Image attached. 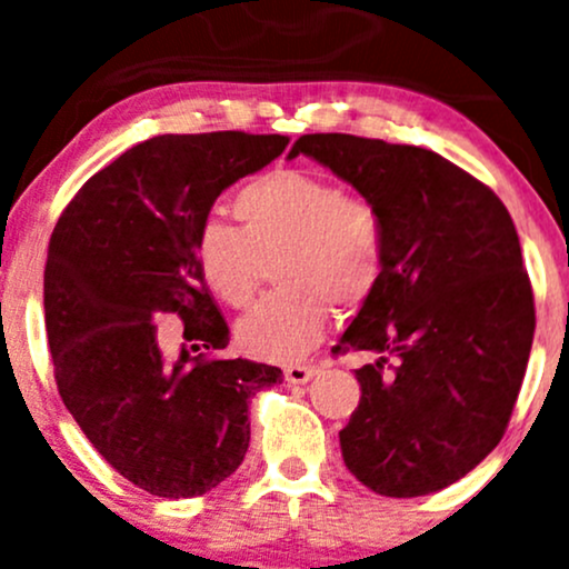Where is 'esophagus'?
<instances>
[{
  "label": "esophagus",
  "mask_w": 569,
  "mask_h": 569,
  "mask_svg": "<svg viewBox=\"0 0 569 569\" xmlns=\"http://www.w3.org/2000/svg\"><path fill=\"white\" fill-rule=\"evenodd\" d=\"M316 375H318L316 363H291V367H286V380L291 385L310 382Z\"/></svg>",
  "instance_id": "obj_1"
}]
</instances>
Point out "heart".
<instances>
[{
  "label": "heart",
  "instance_id": "obj_1",
  "mask_svg": "<svg viewBox=\"0 0 569 569\" xmlns=\"http://www.w3.org/2000/svg\"><path fill=\"white\" fill-rule=\"evenodd\" d=\"M240 227L202 221L194 259L208 289L230 307H248L278 257L270 293L238 326L240 345L264 361H297L321 342L337 302L361 307L380 286L385 227L377 208L342 194L323 176L280 168L234 194Z\"/></svg>",
  "mask_w": 569,
  "mask_h": 569
}]
</instances>
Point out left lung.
Here are the masks:
<instances>
[{
  "mask_svg": "<svg viewBox=\"0 0 569 569\" xmlns=\"http://www.w3.org/2000/svg\"><path fill=\"white\" fill-rule=\"evenodd\" d=\"M297 154L356 187L385 227L380 286L331 350L375 356L356 369L345 466L385 498L439 492L498 447L530 361L535 299L511 213L422 147L310 133Z\"/></svg>",
  "mask_w": 569,
  "mask_h": 569,
  "instance_id": "8db88e82",
  "label": "left lung"
}]
</instances>
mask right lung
I'll use <instances>...</instances> for the list:
<instances>
[{
  "label": "right lung",
  "instance_id": "add662e5",
  "mask_svg": "<svg viewBox=\"0 0 569 569\" xmlns=\"http://www.w3.org/2000/svg\"><path fill=\"white\" fill-rule=\"evenodd\" d=\"M286 143L243 130L154 136L90 176L50 238L44 329L58 393L98 455L158 498L206 495L238 471L248 401L283 377L200 352L224 350L230 329L194 238L219 194ZM160 311L186 323L176 362L157 342Z\"/></svg>",
  "mask_w": 569,
  "mask_h": 569
}]
</instances>
